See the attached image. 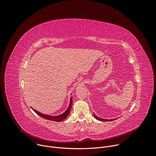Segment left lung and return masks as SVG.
<instances>
[{"mask_svg":"<svg viewBox=\"0 0 156 156\" xmlns=\"http://www.w3.org/2000/svg\"><path fill=\"white\" fill-rule=\"evenodd\" d=\"M94 114V117H95L97 120H100V121H104V122H107V121H109V122H110V121H113V120H115L117 119H102V118H99V117H98L97 115H95V114Z\"/></svg>","mask_w":156,"mask_h":156,"instance_id":"obj_1","label":"left lung"}]
</instances>
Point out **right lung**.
Here are the masks:
<instances>
[{
  "label": "right lung",
  "instance_id": "1",
  "mask_svg": "<svg viewBox=\"0 0 156 156\" xmlns=\"http://www.w3.org/2000/svg\"><path fill=\"white\" fill-rule=\"evenodd\" d=\"M72 97H71L70 100V104L69 105L68 108L66 110V111L65 112H63L62 114L59 115H56V116H52V115H46V114H42L38 111L36 110L35 109L33 108L32 109L34 110V112H35L38 115H39L40 117H41L42 118H44L45 119H47L48 120H51V121H54V122H62L65 119H66V118L70 114V111L72 108Z\"/></svg>",
  "mask_w": 156,
  "mask_h": 156
}]
</instances>
